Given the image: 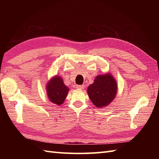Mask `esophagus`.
Masks as SVG:
<instances>
[{
    "label": "esophagus",
    "instance_id": "esophagus-1",
    "mask_svg": "<svg viewBox=\"0 0 159 159\" xmlns=\"http://www.w3.org/2000/svg\"><path fill=\"white\" fill-rule=\"evenodd\" d=\"M84 87H85V86H84L83 85H76V88L77 89H83Z\"/></svg>",
    "mask_w": 159,
    "mask_h": 159
}]
</instances>
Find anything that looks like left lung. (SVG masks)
Instances as JSON below:
<instances>
[{
	"label": "left lung",
	"mask_w": 159,
	"mask_h": 159,
	"mask_svg": "<svg viewBox=\"0 0 159 159\" xmlns=\"http://www.w3.org/2000/svg\"><path fill=\"white\" fill-rule=\"evenodd\" d=\"M117 83L111 74L98 76L87 89L90 100L96 107H104L111 102L117 93Z\"/></svg>",
	"instance_id": "8db88e82"
}]
</instances>
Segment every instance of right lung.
<instances>
[{
	"mask_svg": "<svg viewBox=\"0 0 159 159\" xmlns=\"http://www.w3.org/2000/svg\"><path fill=\"white\" fill-rule=\"evenodd\" d=\"M46 90L50 102L60 105L65 100L69 88L64 85L61 78L57 76L50 80L47 85Z\"/></svg>",
	"mask_w": 159,
	"mask_h": 159,
	"instance_id": "right-lung-1",
	"label": "right lung"
}]
</instances>
